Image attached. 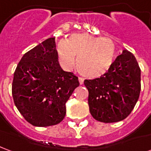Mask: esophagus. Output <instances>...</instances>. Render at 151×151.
<instances>
[{
  "instance_id": "1",
  "label": "esophagus",
  "mask_w": 151,
  "mask_h": 151,
  "mask_svg": "<svg viewBox=\"0 0 151 151\" xmlns=\"http://www.w3.org/2000/svg\"><path fill=\"white\" fill-rule=\"evenodd\" d=\"M78 82L79 83H80V85H82V84H83V82H84V79L82 78H80V77H79Z\"/></svg>"
}]
</instances>
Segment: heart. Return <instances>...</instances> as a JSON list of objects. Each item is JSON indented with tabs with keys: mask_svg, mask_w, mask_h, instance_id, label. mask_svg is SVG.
<instances>
[{
	"mask_svg": "<svg viewBox=\"0 0 151 151\" xmlns=\"http://www.w3.org/2000/svg\"><path fill=\"white\" fill-rule=\"evenodd\" d=\"M60 65L65 70H72L76 65L79 72L88 78L104 75L112 65L116 56L115 43L109 38L95 37L86 33L72 35L66 42L57 45Z\"/></svg>",
	"mask_w": 151,
	"mask_h": 151,
	"instance_id": "obj_1",
	"label": "heart"
}]
</instances>
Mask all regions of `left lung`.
<instances>
[{
    "instance_id": "8db88e82",
    "label": "left lung",
    "mask_w": 151,
    "mask_h": 151,
    "mask_svg": "<svg viewBox=\"0 0 151 151\" xmlns=\"http://www.w3.org/2000/svg\"><path fill=\"white\" fill-rule=\"evenodd\" d=\"M90 112L104 123L125 119L136 105L141 91V69L135 56L123 50L100 78L85 80Z\"/></svg>"
}]
</instances>
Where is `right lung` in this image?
Returning <instances> with one entry per match:
<instances>
[{
    "instance_id": "1",
    "label": "right lung",
    "mask_w": 151,
    "mask_h": 151,
    "mask_svg": "<svg viewBox=\"0 0 151 151\" xmlns=\"http://www.w3.org/2000/svg\"><path fill=\"white\" fill-rule=\"evenodd\" d=\"M78 78L60 66L55 37L25 53L14 73L12 95L25 120L37 127L55 125L66 114V102Z\"/></svg>"
}]
</instances>
